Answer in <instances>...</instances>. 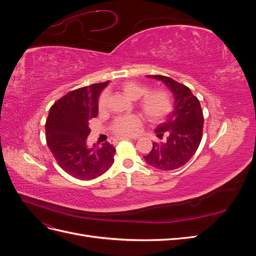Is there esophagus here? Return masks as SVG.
<instances>
[{
  "mask_svg": "<svg viewBox=\"0 0 256 256\" xmlns=\"http://www.w3.org/2000/svg\"><path fill=\"white\" fill-rule=\"evenodd\" d=\"M138 136H118L115 141H122V140H136Z\"/></svg>",
  "mask_w": 256,
  "mask_h": 256,
  "instance_id": "34e87169",
  "label": "esophagus"
}]
</instances>
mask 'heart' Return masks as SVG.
Listing matches in <instances>:
<instances>
[{"label": "heart", "mask_w": 256, "mask_h": 256, "mask_svg": "<svg viewBox=\"0 0 256 256\" xmlns=\"http://www.w3.org/2000/svg\"><path fill=\"white\" fill-rule=\"evenodd\" d=\"M120 90L130 99L136 100L140 98L138 104V108L146 116V118L152 122H162L172 111V98L166 90L156 88L148 90L146 85L132 81L122 83ZM108 104H109V95L106 92H104L98 100L99 111L106 110ZM141 125L142 120L140 116L131 114L115 118L111 129L115 134L129 136L136 134Z\"/></svg>", "instance_id": "b5f03b06"}]
</instances>
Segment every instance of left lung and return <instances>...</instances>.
<instances>
[{
    "label": "left lung",
    "mask_w": 256,
    "mask_h": 256,
    "mask_svg": "<svg viewBox=\"0 0 256 256\" xmlns=\"http://www.w3.org/2000/svg\"><path fill=\"white\" fill-rule=\"evenodd\" d=\"M164 82L172 90L175 104L164 122L154 130L164 142L152 143V150L144 156L150 166L162 171H172L184 166L196 154L202 140L204 118L198 99L186 85L166 76H147Z\"/></svg>",
    "instance_id": "1"
}]
</instances>
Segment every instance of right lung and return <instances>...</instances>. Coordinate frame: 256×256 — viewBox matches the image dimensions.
I'll return each mask as SVG.
<instances>
[{
    "label": "right lung",
    "instance_id": "1",
    "mask_svg": "<svg viewBox=\"0 0 256 256\" xmlns=\"http://www.w3.org/2000/svg\"><path fill=\"white\" fill-rule=\"evenodd\" d=\"M109 81L74 90L50 108L46 140L53 157L76 180H90L102 175L114 162L115 148L109 142L88 147V122L98 114V97Z\"/></svg>",
    "mask_w": 256,
    "mask_h": 256
}]
</instances>
